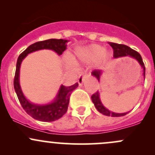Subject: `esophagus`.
<instances>
[{
    "label": "esophagus",
    "mask_w": 155,
    "mask_h": 155,
    "mask_svg": "<svg viewBox=\"0 0 155 155\" xmlns=\"http://www.w3.org/2000/svg\"><path fill=\"white\" fill-rule=\"evenodd\" d=\"M85 73H82V74L79 75V78H78V82H79V85H82V83H83L84 79H85Z\"/></svg>",
    "instance_id": "1"
}]
</instances>
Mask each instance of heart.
I'll return each instance as SVG.
<instances>
[{
	"instance_id": "b5f03b06",
	"label": "heart",
	"mask_w": 155,
	"mask_h": 155,
	"mask_svg": "<svg viewBox=\"0 0 155 155\" xmlns=\"http://www.w3.org/2000/svg\"><path fill=\"white\" fill-rule=\"evenodd\" d=\"M109 55V51L104 49V47L100 45L91 44L76 48L72 59L75 62L80 61L84 63H90L97 60L98 63H102L107 60ZM68 64L70 65V61H68Z\"/></svg>"
}]
</instances>
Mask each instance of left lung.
I'll use <instances>...</instances> for the list:
<instances>
[{
  "instance_id": "1",
  "label": "left lung",
  "mask_w": 155,
  "mask_h": 155,
  "mask_svg": "<svg viewBox=\"0 0 155 155\" xmlns=\"http://www.w3.org/2000/svg\"><path fill=\"white\" fill-rule=\"evenodd\" d=\"M109 45L112 46L113 48V57L115 58H118L121 57H125V56H130V57L136 59V60L138 61V63L140 64V66L142 67L143 70V76H145V68L144 63L143 61V59H142L141 55L140 54V53H138L137 51H136L135 50L132 49L131 48L128 47V46H125V45L122 44H118V43H109ZM103 71L100 70H95L92 72V76H94L98 80V82H100L101 80V75H102ZM91 101L93 102V104H94V107L97 109V111L101 113H102L103 115H107V116H112V117H120V116H124V115H127L129 112H124V113H116V112H113L112 111L109 110L107 109L104 105H103L102 102L101 101V98H100V93L99 91L96 92V93L94 94L91 96Z\"/></svg>"
}]
</instances>
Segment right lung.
I'll list each match as a JSON object with an SVG mask.
<instances>
[{
  "mask_svg": "<svg viewBox=\"0 0 155 155\" xmlns=\"http://www.w3.org/2000/svg\"><path fill=\"white\" fill-rule=\"evenodd\" d=\"M68 40L63 39H49L44 41L37 42L31 45L18 56L16 63L15 78H14V88L16 93L18 99L21 107L26 112L34 119L41 121H54L61 118L68 111L70 97L73 90L79 86L76 82L71 86L66 87L61 85L58 91L57 95L54 101L46 104H35L30 102L25 97L19 83L20 67L25 58L34 51L42 49L52 50L58 55L62 54L63 51L66 49Z\"/></svg>",
  "mask_w": 155,
  "mask_h": 155,
  "instance_id": "right-lung-1",
  "label": "right lung"
}]
</instances>
